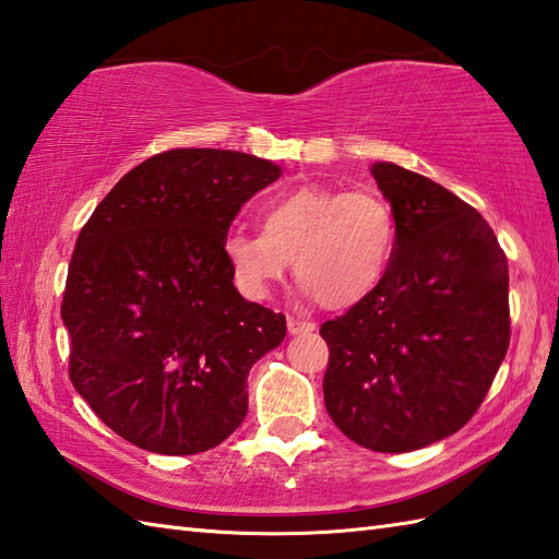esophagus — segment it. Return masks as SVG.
Segmentation results:
<instances>
[{"instance_id":"1","label":"esophagus","mask_w":559,"mask_h":559,"mask_svg":"<svg viewBox=\"0 0 559 559\" xmlns=\"http://www.w3.org/2000/svg\"><path fill=\"white\" fill-rule=\"evenodd\" d=\"M310 331H314V324H312V322H305V319L288 317V334H290V336L310 334Z\"/></svg>"}]
</instances>
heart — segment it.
<instances>
[{
    "label": "heart",
    "mask_w": 559,
    "mask_h": 559,
    "mask_svg": "<svg viewBox=\"0 0 559 559\" xmlns=\"http://www.w3.org/2000/svg\"><path fill=\"white\" fill-rule=\"evenodd\" d=\"M259 218L261 233L233 228L223 237L235 286L252 300L269 298L290 259L305 293L329 310H348L370 298L394 259V211L370 189H283L261 201Z\"/></svg>",
    "instance_id": "heart-1"
}]
</instances>
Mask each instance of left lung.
Returning a JSON list of instances; mask_svg holds the SVG:
<instances>
[{
  "mask_svg": "<svg viewBox=\"0 0 559 559\" xmlns=\"http://www.w3.org/2000/svg\"><path fill=\"white\" fill-rule=\"evenodd\" d=\"M396 221L379 288L319 334L324 403L355 444L386 454L454 435L478 411L509 346V266L480 213L427 177L370 168Z\"/></svg>",
  "mask_w": 559,
  "mask_h": 559,
  "instance_id": "8db88e82",
  "label": "left lung"
}]
</instances>
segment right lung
Returning a JSON list of instances; mask_svg holds the SVG:
<instances>
[{"label": "right lung", "mask_w": 559, "mask_h": 559, "mask_svg": "<svg viewBox=\"0 0 559 559\" xmlns=\"http://www.w3.org/2000/svg\"><path fill=\"white\" fill-rule=\"evenodd\" d=\"M281 165L175 148L136 165L93 211L67 273L69 377L112 432L187 456L247 415V374L286 338V317L245 300L223 237Z\"/></svg>", "instance_id": "obj_1"}]
</instances>
